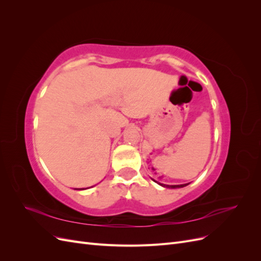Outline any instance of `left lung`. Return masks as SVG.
<instances>
[{"instance_id": "8db88e82", "label": "left lung", "mask_w": 261, "mask_h": 261, "mask_svg": "<svg viewBox=\"0 0 261 261\" xmlns=\"http://www.w3.org/2000/svg\"><path fill=\"white\" fill-rule=\"evenodd\" d=\"M154 181H156V180H154ZM156 183L159 184V185H161L162 187H165V188H181V187H185V186H187L189 184V183H187V184H180V185H165V184L159 183V181H156Z\"/></svg>"}]
</instances>
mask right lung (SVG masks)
<instances>
[{"mask_svg":"<svg viewBox=\"0 0 261 261\" xmlns=\"http://www.w3.org/2000/svg\"><path fill=\"white\" fill-rule=\"evenodd\" d=\"M75 189H78V188H75ZM81 189H87V188H80V191H81Z\"/></svg>","mask_w":261,"mask_h":261,"instance_id":"add662e5","label":"right lung"}]
</instances>
